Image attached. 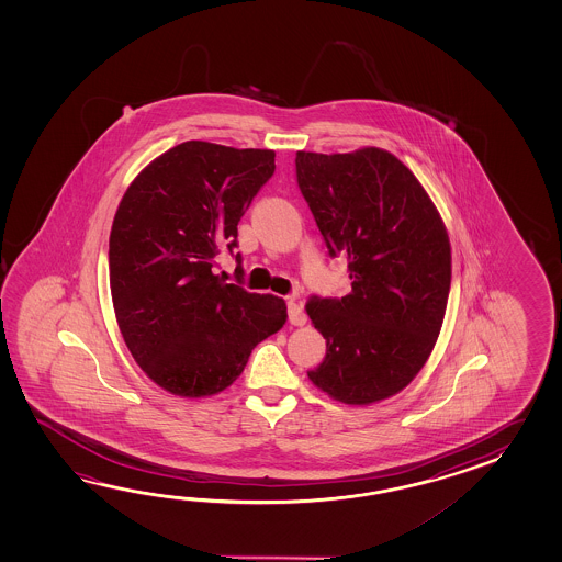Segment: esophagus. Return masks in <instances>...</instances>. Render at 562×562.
Returning a JSON list of instances; mask_svg holds the SVG:
<instances>
[{"label":"esophagus","instance_id":"1","mask_svg":"<svg viewBox=\"0 0 562 562\" xmlns=\"http://www.w3.org/2000/svg\"><path fill=\"white\" fill-rule=\"evenodd\" d=\"M286 317H289L291 325H303V323L307 322L305 311H303V307L299 305L297 301H293V299L286 303Z\"/></svg>","mask_w":562,"mask_h":562}]
</instances>
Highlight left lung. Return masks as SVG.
Masks as SVG:
<instances>
[{
  "instance_id": "left-lung-1",
  "label": "left lung",
  "mask_w": 562,
  "mask_h": 562,
  "mask_svg": "<svg viewBox=\"0 0 562 562\" xmlns=\"http://www.w3.org/2000/svg\"><path fill=\"white\" fill-rule=\"evenodd\" d=\"M299 191L327 255L347 257L346 297L311 295L327 344L311 382L344 404H371L416 378L442 327L452 255L430 196L394 155L295 156Z\"/></svg>"
}]
</instances>
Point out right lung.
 Here are the masks:
<instances>
[{
  "instance_id": "1",
  "label": "right lung",
  "mask_w": 562,
  "mask_h": 562,
  "mask_svg": "<svg viewBox=\"0 0 562 562\" xmlns=\"http://www.w3.org/2000/svg\"><path fill=\"white\" fill-rule=\"evenodd\" d=\"M276 172V153L189 140L158 156L120 201L110 231V291L132 358L167 392H223L252 347L286 319L283 299L243 286L237 225ZM236 257L237 284L215 276Z\"/></svg>"
}]
</instances>
